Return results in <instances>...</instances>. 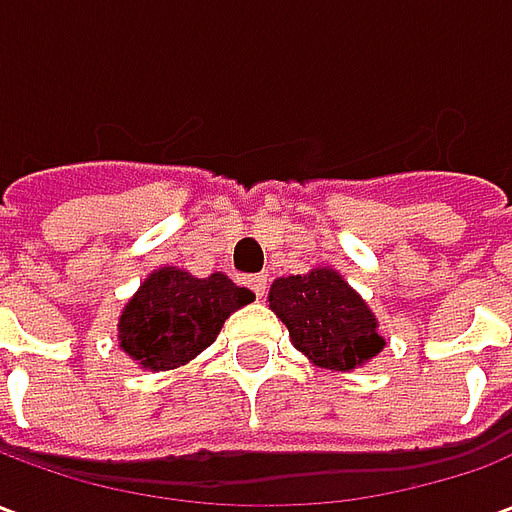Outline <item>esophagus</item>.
Masks as SVG:
<instances>
[{
	"label": "esophagus",
	"mask_w": 512,
	"mask_h": 512,
	"mask_svg": "<svg viewBox=\"0 0 512 512\" xmlns=\"http://www.w3.org/2000/svg\"><path fill=\"white\" fill-rule=\"evenodd\" d=\"M244 285L255 293L257 299H263V296H266V285H268L266 274H252V277L244 279Z\"/></svg>",
	"instance_id": "obj_1"
}]
</instances>
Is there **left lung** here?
Here are the masks:
<instances>
[{
  "label": "left lung",
  "instance_id": "8db88e82",
  "mask_svg": "<svg viewBox=\"0 0 512 512\" xmlns=\"http://www.w3.org/2000/svg\"><path fill=\"white\" fill-rule=\"evenodd\" d=\"M268 301L288 326L293 345L315 365L354 370L384 348L376 315L332 268L277 279Z\"/></svg>",
  "mask_w": 512,
  "mask_h": 512
}]
</instances>
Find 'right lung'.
Wrapping results in <instances>:
<instances>
[{
	"label": "right lung",
	"mask_w": 512,
	"mask_h": 512,
	"mask_svg": "<svg viewBox=\"0 0 512 512\" xmlns=\"http://www.w3.org/2000/svg\"><path fill=\"white\" fill-rule=\"evenodd\" d=\"M255 299L224 274L197 279L180 268H158L120 315V348L147 370H172L202 354L230 312Z\"/></svg>",
	"instance_id": "1"
}]
</instances>
